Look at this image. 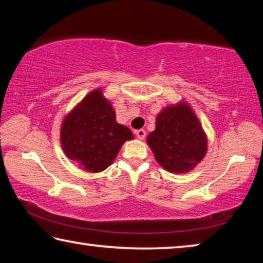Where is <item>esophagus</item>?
Segmentation results:
<instances>
[{
    "mask_svg": "<svg viewBox=\"0 0 263 263\" xmlns=\"http://www.w3.org/2000/svg\"><path fill=\"white\" fill-rule=\"evenodd\" d=\"M136 136H137L138 139H141L142 140L146 137V131L142 130V128H140V130H137L136 131Z\"/></svg>",
    "mask_w": 263,
    "mask_h": 263,
    "instance_id": "obj_1",
    "label": "esophagus"
}]
</instances>
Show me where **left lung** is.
Returning a JSON list of instances; mask_svg holds the SVG:
<instances>
[{"instance_id": "obj_1", "label": "left lung", "mask_w": 263, "mask_h": 263, "mask_svg": "<svg viewBox=\"0 0 263 263\" xmlns=\"http://www.w3.org/2000/svg\"><path fill=\"white\" fill-rule=\"evenodd\" d=\"M147 144L157 161L169 172L193 169L206 152V137L197 117L185 103L168 106L157 118Z\"/></svg>"}]
</instances>
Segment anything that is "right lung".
I'll list each match as a JSON object with an SVG mask.
<instances>
[{"label": "right lung", "instance_id": "obj_1", "mask_svg": "<svg viewBox=\"0 0 263 263\" xmlns=\"http://www.w3.org/2000/svg\"><path fill=\"white\" fill-rule=\"evenodd\" d=\"M133 138L130 128L116 123L110 102L94 90L65 118L61 145L69 159L88 172L108 168L122 145Z\"/></svg>", "mask_w": 263, "mask_h": 263}]
</instances>
